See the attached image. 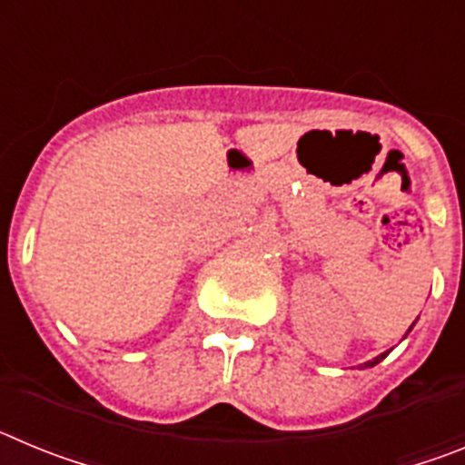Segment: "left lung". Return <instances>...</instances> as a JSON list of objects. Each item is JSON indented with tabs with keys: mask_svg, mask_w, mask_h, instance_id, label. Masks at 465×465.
Instances as JSON below:
<instances>
[{
	"mask_svg": "<svg viewBox=\"0 0 465 465\" xmlns=\"http://www.w3.org/2000/svg\"><path fill=\"white\" fill-rule=\"evenodd\" d=\"M412 326H414V323H412ZM412 326H410V328H412ZM386 356H389V351H384V354H380V356H377L375 361H368V363H365V368H371V365L380 363V361H381V359H386Z\"/></svg>",
	"mask_w": 465,
	"mask_h": 465,
	"instance_id": "left-lung-1",
	"label": "left lung"
}]
</instances>
